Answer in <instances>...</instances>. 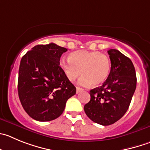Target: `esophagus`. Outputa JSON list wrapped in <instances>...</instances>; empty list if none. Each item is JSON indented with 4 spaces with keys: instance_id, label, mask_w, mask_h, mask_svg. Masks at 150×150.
I'll list each match as a JSON object with an SVG mask.
<instances>
[{
    "instance_id": "34e87169",
    "label": "esophagus",
    "mask_w": 150,
    "mask_h": 150,
    "mask_svg": "<svg viewBox=\"0 0 150 150\" xmlns=\"http://www.w3.org/2000/svg\"><path fill=\"white\" fill-rule=\"evenodd\" d=\"M83 90L84 89L79 88V87H76V93H79L81 92V91H83Z\"/></svg>"
}]
</instances>
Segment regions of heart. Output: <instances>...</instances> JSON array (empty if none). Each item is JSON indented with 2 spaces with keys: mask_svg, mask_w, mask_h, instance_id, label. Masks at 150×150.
I'll return each mask as SVG.
<instances>
[{
  "mask_svg": "<svg viewBox=\"0 0 150 150\" xmlns=\"http://www.w3.org/2000/svg\"><path fill=\"white\" fill-rule=\"evenodd\" d=\"M59 65L71 82L76 80L82 72L83 76L79 83L83 85L103 83L109 76L111 68L109 57L97 51H74L70 54L69 59L61 58Z\"/></svg>",
  "mask_w": 150,
  "mask_h": 150,
  "instance_id": "obj_1",
  "label": "heart"
}]
</instances>
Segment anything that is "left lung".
Segmentation results:
<instances>
[{"mask_svg": "<svg viewBox=\"0 0 150 150\" xmlns=\"http://www.w3.org/2000/svg\"><path fill=\"white\" fill-rule=\"evenodd\" d=\"M111 62L109 76L100 87L90 91L91 100L84 110L91 120L104 126L119 121L128 110L136 88L132 61L116 49L108 51Z\"/></svg>", "mask_w": 150, "mask_h": 150, "instance_id": "8db88e82", "label": "left lung"}]
</instances>
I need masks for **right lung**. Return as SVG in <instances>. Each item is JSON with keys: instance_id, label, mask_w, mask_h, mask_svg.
Here are the masks:
<instances>
[{"instance_id": "add662e5", "label": "right lung", "mask_w": 150, "mask_h": 150, "mask_svg": "<svg viewBox=\"0 0 150 150\" xmlns=\"http://www.w3.org/2000/svg\"><path fill=\"white\" fill-rule=\"evenodd\" d=\"M68 51L55 43L38 45L24 55L18 74V96L30 117L48 122L59 116L76 88L59 66L62 54Z\"/></svg>"}]
</instances>
